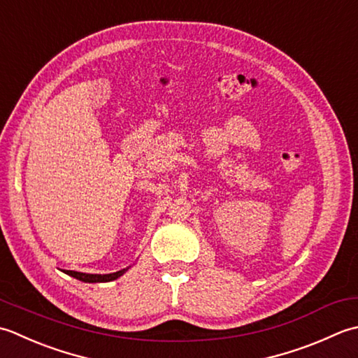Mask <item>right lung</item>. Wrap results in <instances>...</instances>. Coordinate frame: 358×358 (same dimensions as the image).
<instances>
[{
	"instance_id": "add662e5",
	"label": "right lung",
	"mask_w": 358,
	"mask_h": 358,
	"mask_svg": "<svg viewBox=\"0 0 358 358\" xmlns=\"http://www.w3.org/2000/svg\"><path fill=\"white\" fill-rule=\"evenodd\" d=\"M131 266H128L127 268H122L119 272H114V273H105V275H100V273H83V272H74V271H66L64 273H68L69 276L76 280H80L83 282H109V281H114L120 278V276L125 273Z\"/></svg>"
}]
</instances>
